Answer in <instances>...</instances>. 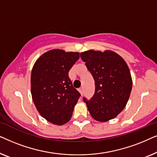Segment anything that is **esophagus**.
I'll list each match as a JSON object with an SVG mask.
<instances>
[{
    "label": "esophagus",
    "mask_w": 157,
    "mask_h": 157,
    "mask_svg": "<svg viewBox=\"0 0 157 157\" xmlns=\"http://www.w3.org/2000/svg\"><path fill=\"white\" fill-rule=\"evenodd\" d=\"M78 91L80 92V94H81V95H83V88H80V89H78Z\"/></svg>",
    "instance_id": "1"
}]
</instances>
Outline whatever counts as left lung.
<instances>
[{"mask_svg": "<svg viewBox=\"0 0 157 157\" xmlns=\"http://www.w3.org/2000/svg\"><path fill=\"white\" fill-rule=\"evenodd\" d=\"M80 56L95 81L94 96L83 98L90 114L101 122L114 119L126 106L132 89L127 64L111 51L89 50Z\"/></svg>", "mask_w": 157, "mask_h": 157, "instance_id": "1", "label": "left lung"}]
</instances>
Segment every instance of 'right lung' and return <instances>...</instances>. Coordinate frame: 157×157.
Masks as SVG:
<instances>
[{
  "instance_id": "add662e5",
  "label": "right lung",
  "mask_w": 157,
  "mask_h": 157,
  "mask_svg": "<svg viewBox=\"0 0 157 157\" xmlns=\"http://www.w3.org/2000/svg\"><path fill=\"white\" fill-rule=\"evenodd\" d=\"M79 59L78 52L54 49L45 53L31 72V95L44 119L56 125L67 123L81 94L73 86L68 71Z\"/></svg>"
}]
</instances>
